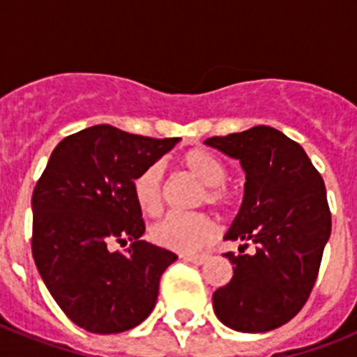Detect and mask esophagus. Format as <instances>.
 <instances>
[{"label": "esophagus", "instance_id": "esophagus-1", "mask_svg": "<svg viewBox=\"0 0 357 357\" xmlns=\"http://www.w3.org/2000/svg\"><path fill=\"white\" fill-rule=\"evenodd\" d=\"M184 261H188V263H193V264H197V266H200V264H204V263H207V261H209V255H207V254L184 255Z\"/></svg>", "mask_w": 357, "mask_h": 357}]
</instances>
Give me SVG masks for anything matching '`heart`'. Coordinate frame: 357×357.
<instances>
[{
  "mask_svg": "<svg viewBox=\"0 0 357 357\" xmlns=\"http://www.w3.org/2000/svg\"><path fill=\"white\" fill-rule=\"evenodd\" d=\"M181 166L195 181L206 185L202 202L211 206L227 207L230 193L222 185L227 181V168L222 160L206 148H193L185 151ZM162 175L160 164H151L134 178V198L139 209L148 216L159 213L162 200ZM214 236V223L207 214H176L169 213L150 229L151 241L159 247L181 254H193L206 247Z\"/></svg>",
  "mask_w": 357,
  "mask_h": 357,
  "instance_id": "heart-1",
  "label": "heart"
}]
</instances>
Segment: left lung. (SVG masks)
<instances>
[{
	"label": "left lung",
	"mask_w": 357,
	"mask_h": 357,
	"mask_svg": "<svg viewBox=\"0 0 357 357\" xmlns=\"http://www.w3.org/2000/svg\"><path fill=\"white\" fill-rule=\"evenodd\" d=\"M245 172L241 207L225 239L255 245L227 252L234 275L213 295L214 314L238 333H266L291 320L307 301L331 236L326 184L298 143L272 127L209 137Z\"/></svg>",
	"instance_id": "1"
}]
</instances>
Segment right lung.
<instances>
[{"instance_id":"1","label":"right lung","mask_w":357,"mask_h":357,"mask_svg":"<svg viewBox=\"0 0 357 357\" xmlns=\"http://www.w3.org/2000/svg\"><path fill=\"white\" fill-rule=\"evenodd\" d=\"M178 141L94 125L52 151L31 197V254L48 291L82 329L123 333L155 307L160 275L176 255L141 239L132 184ZM114 241L131 248L112 252Z\"/></svg>"}]
</instances>
